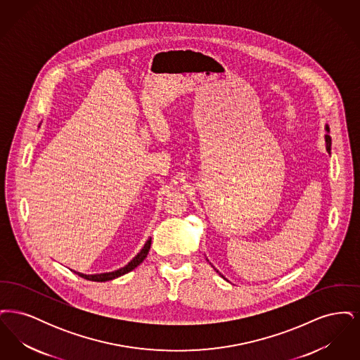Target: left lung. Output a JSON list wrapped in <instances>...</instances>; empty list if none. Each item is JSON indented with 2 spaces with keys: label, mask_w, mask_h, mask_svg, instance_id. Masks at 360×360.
<instances>
[{
  "label": "left lung",
  "mask_w": 360,
  "mask_h": 360,
  "mask_svg": "<svg viewBox=\"0 0 360 360\" xmlns=\"http://www.w3.org/2000/svg\"><path fill=\"white\" fill-rule=\"evenodd\" d=\"M326 132H329V127H328V125H326ZM330 146H332V140H330V136H329V135H328V134H326V151H328V154H330ZM206 260H207V259H206ZM207 262H209V260H207ZM210 264H212V263H210ZM212 267H213V269H214V266H213V264H212ZM214 270H216V269H214ZM216 271H217V273H219V270H216ZM219 274H220V273H219ZM221 275V274H220ZM221 276H223L224 279H226V278H225V276H224V275H221Z\"/></svg>",
  "instance_id": "8db88e82"
}]
</instances>
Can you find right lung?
Wrapping results in <instances>:
<instances>
[{
  "label": "right lung",
  "mask_w": 360,
  "mask_h": 360,
  "mask_svg": "<svg viewBox=\"0 0 360 360\" xmlns=\"http://www.w3.org/2000/svg\"><path fill=\"white\" fill-rule=\"evenodd\" d=\"M150 247H151V238H148V240L146 241V244L143 245V248L140 250V252L137 254L136 257H134L128 264H125L124 267H121L119 270H115V271H110V273H101V274H82V273H78V271H74L75 274L85 278L87 281H94V282H106V281H112L115 278H119L121 275L127 274L129 271H132L134 269H136L137 266L146 259L148 251H150Z\"/></svg>",
  "instance_id": "obj_1"
}]
</instances>
